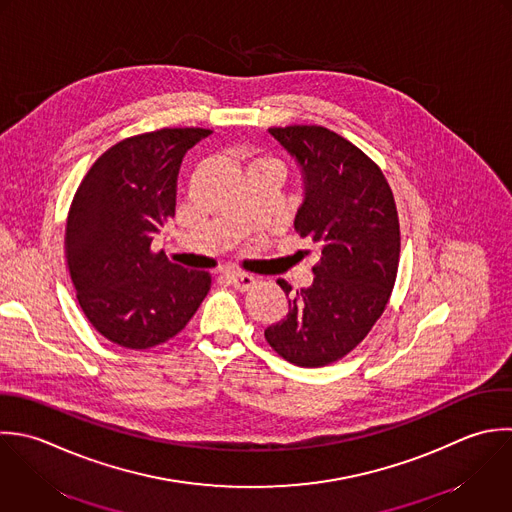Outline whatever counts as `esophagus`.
I'll return each mask as SVG.
<instances>
[{"mask_svg":"<svg viewBox=\"0 0 512 512\" xmlns=\"http://www.w3.org/2000/svg\"><path fill=\"white\" fill-rule=\"evenodd\" d=\"M225 279L229 285H233L239 291H249L255 285V277H251L247 273H227Z\"/></svg>","mask_w":512,"mask_h":512,"instance_id":"obj_1","label":"esophagus"}]
</instances>
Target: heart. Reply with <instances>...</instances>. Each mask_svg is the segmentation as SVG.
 I'll return each instance as SVG.
<instances>
[{"label":"heart","mask_w":512,"mask_h":512,"mask_svg":"<svg viewBox=\"0 0 512 512\" xmlns=\"http://www.w3.org/2000/svg\"><path fill=\"white\" fill-rule=\"evenodd\" d=\"M257 165H267V167H273V169L281 171V165H279L275 159H271V157H265V155H255V157H251V161H249V167H257Z\"/></svg>","instance_id":"1"}]
</instances>
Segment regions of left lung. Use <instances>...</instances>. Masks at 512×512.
Here are the masks:
<instances>
[{
  "label": "left lung",
  "mask_w": 512,
  "mask_h": 512,
  "mask_svg": "<svg viewBox=\"0 0 512 512\" xmlns=\"http://www.w3.org/2000/svg\"><path fill=\"white\" fill-rule=\"evenodd\" d=\"M297 161L303 203L295 231L321 247L313 283L291 291L267 343L297 367H323L351 353L383 315L395 287L401 231L393 191L375 161L321 125L271 127Z\"/></svg>",
  "instance_id": "left-lung-1"
}]
</instances>
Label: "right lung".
Here are the masks:
<instances>
[{"mask_svg": "<svg viewBox=\"0 0 512 512\" xmlns=\"http://www.w3.org/2000/svg\"><path fill=\"white\" fill-rule=\"evenodd\" d=\"M211 129L175 127L127 137L87 171L69 207L65 259L77 301L107 341L149 349L175 337L209 293L211 275L151 251L175 215L185 153Z\"/></svg>", "mask_w": 512, "mask_h": 512, "instance_id": "add662e5", "label": "right lung"}]
</instances>
